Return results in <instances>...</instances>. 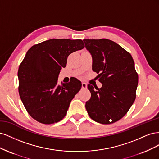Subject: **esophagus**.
Returning a JSON list of instances; mask_svg holds the SVG:
<instances>
[{
	"label": "esophagus",
	"instance_id": "esophagus-1",
	"mask_svg": "<svg viewBox=\"0 0 159 159\" xmlns=\"http://www.w3.org/2000/svg\"><path fill=\"white\" fill-rule=\"evenodd\" d=\"M81 88H82V89H87V84H86L85 83L83 82L82 84H81Z\"/></svg>",
	"mask_w": 159,
	"mask_h": 159
}]
</instances>
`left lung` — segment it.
<instances>
[{"label":"left lung","mask_w":159,"mask_h":159,"mask_svg":"<svg viewBox=\"0 0 159 159\" xmlns=\"http://www.w3.org/2000/svg\"><path fill=\"white\" fill-rule=\"evenodd\" d=\"M92 56V70L102 84L101 88L88 84L91 98L85 103L89 116L102 124L121 119L136 98L138 74L131 55L108 39L83 40Z\"/></svg>","instance_id":"8db88e82"}]
</instances>
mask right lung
I'll list each match as a JSON object with an SVG mask.
<instances>
[{
	"label": "right lung",
	"instance_id": "1",
	"mask_svg": "<svg viewBox=\"0 0 159 159\" xmlns=\"http://www.w3.org/2000/svg\"><path fill=\"white\" fill-rule=\"evenodd\" d=\"M84 46L80 39L53 38L32 46L26 52L18 71V92L27 112L37 121L52 124L66 116L81 84L75 78L59 85L57 78L68 56Z\"/></svg>",
	"mask_w": 159,
	"mask_h": 159
}]
</instances>
